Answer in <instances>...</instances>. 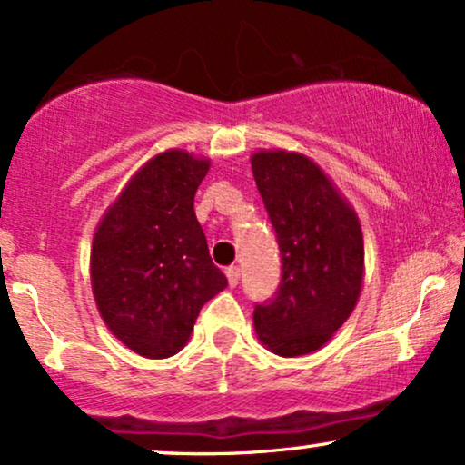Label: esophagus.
Masks as SVG:
<instances>
[{
    "instance_id": "34e87169",
    "label": "esophagus",
    "mask_w": 465,
    "mask_h": 465,
    "mask_svg": "<svg viewBox=\"0 0 465 465\" xmlns=\"http://www.w3.org/2000/svg\"><path fill=\"white\" fill-rule=\"evenodd\" d=\"M225 275H227L229 286L236 288L238 286V279H240V268L238 266H229L227 271H225Z\"/></svg>"
}]
</instances>
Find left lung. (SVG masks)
<instances>
[{"label":"left lung","mask_w":465,"mask_h":465,"mask_svg":"<svg viewBox=\"0 0 465 465\" xmlns=\"http://www.w3.org/2000/svg\"><path fill=\"white\" fill-rule=\"evenodd\" d=\"M251 169L282 255L277 292L255 303L257 338L282 357L312 353L342 327L360 296V221L305 155L260 151Z\"/></svg>","instance_id":"obj_1"}]
</instances>
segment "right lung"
Returning <instances> with one entry per match:
<instances>
[{
	"instance_id": "1",
	"label": "right lung",
	"mask_w": 465,
	"mask_h": 465,
	"mask_svg": "<svg viewBox=\"0 0 465 465\" xmlns=\"http://www.w3.org/2000/svg\"><path fill=\"white\" fill-rule=\"evenodd\" d=\"M210 162L166 151L123 190L93 240L91 279L108 329L164 360L188 342L201 307L227 286L194 216Z\"/></svg>"
}]
</instances>
